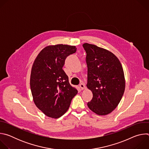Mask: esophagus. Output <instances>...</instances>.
I'll return each instance as SVG.
<instances>
[{
	"label": "esophagus",
	"mask_w": 149,
	"mask_h": 149,
	"mask_svg": "<svg viewBox=\"0 0 149 149\" xmlns=\"http://www.w3.org/2000/svg\"><path fill=\"white\" fill-rule=\"evenodd\" d=\"M79 87L81 88V90H84L85 88H86V86H85V85L84 84H82V83L79 84Z\"/></svg>",
	"instance_id": "1"
}]
</instances>
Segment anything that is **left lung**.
<instances>
[{"mask_svg":"<svg viewBox=\"0 0 149 149\" xmlns=\"http://www.w3.org/2000/svg\"><path fill=\"white\" fill-rule=\"evenodd\" d=\"M82 46L87 53V87L93 95L87 105L98 115H107L117 107L124 93L123 67L118 58L109 50L88 43Z\"/></svg>","mask_w":149,"mask_h":149,"instance_id":"obj_1","label":"left lung"}]
</instances>
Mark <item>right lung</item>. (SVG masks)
I'll list each match as a JSON object with an SVG mask.
<instances>
[{
  "instance_id": "1",
  "label": "right lung",
  "mask_w": 149,
  "mask_h": 149,
  "mask_svg": "<svg viewBox=\"0 0 149 149\" xmlns=\"http://www.w3.org/2000/svg\"><path fill=\"white\" fill-rule=\"evenodd\" d=\"M76 50L75 46L48 45L40 51L34 61L30 78L33 100L49 117L58 118L64 114L78 93L62 70L66 58Z\"/></svg>"
}]
</instances>
